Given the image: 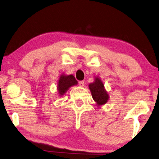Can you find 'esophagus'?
I'll list each match as a JSON object with an SVG mask.
<instances>
[{"label": "esophagus", "instance_id": "1", "mask_svg": "<svg viewBox=\"0 0 159 159\" xmlns=\"http://www.w3.org/2000/svg\"><path fill=\"white\" fill-rule=\"evenodd\" d=\"M79 85L80 87H84L85 85V82L84 81V80H80V81L79 82Z\"/></svg>", "mask_w": 159, "mask_h": 159}]
</instances>
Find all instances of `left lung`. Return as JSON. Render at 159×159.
Segmentation results:
<instances>
[{
    "instance_id": "left-lung-1",
    "label": "left lung",
    "mask_w": 159,
    "mask_h": 159,
    "mask_svg": "<svg viewBox=\"0 0 159 159\" xmlns=\"http://www.w3.org/2000/svg\"><path fill=\"white\" fill-rule=\"evenodd\" d=\"M89 89L91 91L93 100L97 102L98 105H104L107 102L109 96L105 90L104 85L100 79L96 78L95 82L89 84Z\"/></svg>"
}]
</instances>
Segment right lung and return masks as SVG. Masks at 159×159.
Here are the masks:
<instances>
[{"label":"right lung","instance_id":"add662e5","mask_svg":"<svg viewBox=\"0 0 159 159\" xmlns=\"http://www.w3.org/2000/svg\"><path fill=\"white\" fill-rule=\"evenodd\" d=\"M77 80L73 75H62L59 80L58 90L60 95H63L72 85L77 84Z\"/></svg>","mask_w":159,"mask_h":159}]
</instances>
